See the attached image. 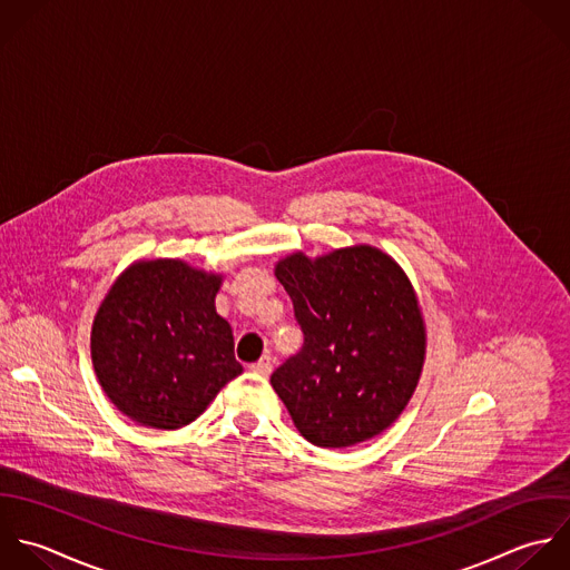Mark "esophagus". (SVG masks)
<instances>
[{
	"label": "esophagus",
	"mask_w": 570,
	"mask_h": 570,
	"mask_svg": "<svg viewBox=\"0 0 570 570\" xmlns=\"http://www.w3.org/2000/svg\"><path fill=\"white\" fill-rule=\"evenodd\" d=\"M248 368H250V373H255V375H259V377H268L271 371H273V360H271V357H262L259 362L250 364Z\"/></svg>",
	"instance_id": "esophagus-1"
}]
</instances>
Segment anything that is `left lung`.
Instances as JSON below:
<instances>
[{
    "mask_svg": "<svg viewBox=\"0 0 570 570\" xmlns=\"http://www.w3.org/2000/svg\"><path fill=\"white\" fill-rule=\"evenodd\" d=\"M304 331L302 351L271 384L315 446L346 449L384 433L411 402L426 360V326L404 268L357 244L275 264Z\"/></svg>",
    "mask_w": 570,
    "mask_h": 570,
    "instance_id": "8db88e82",
    "label": "left lung"
}]
</instances>
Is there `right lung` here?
<instances>
[{
	"mask_svg": "<svg viewBox=\"0 0 570 570\" xmlns=\"http://www.w3.org/2000/svg\"><path fill=\"white\" fill-rule=\"evenodd\" d=\"M224 275L184 259H137L108 288L90 328L106 397L132 422L175 431L195 422L244 368L217 315Z\"/></svg>",
	"mask_w": 570,
	"mask_h": 570,
	"instance_id": "obj_1",
	"label": "right lung"
}]
</instances>
